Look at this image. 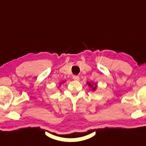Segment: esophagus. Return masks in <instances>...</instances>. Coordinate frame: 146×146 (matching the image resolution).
I'll use <instances>...</instances> for the list:
<instances>
[{"label": "esophagus", "instance_id": "obj_1", "mask_svg": "<svg viewBox=\"0 0 146 146\" xmlns=\"http://www.w3.org/2000/svg\"><path fill=\"white\" fill-rule=\"evenodd\" d=\"M73 78L74 80L78 81V80H80V77H79L78 76H77V75H74V76H73Z\"/></svg>", "mask_w": 146, "mask_h": 146}]
</instances>
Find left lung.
Returning <instances> with one entry per match:
<instances>
[{
	"mask_svg": "<svg viewBox=\"0 0 146 146\" xmlns=\"http://www.w3.org/2000/svg\"><path fill=\"white\" fill-rule=\"evenodd\" d=\"M87 84H88L89 86H90V87H91V88H93V90H96V86H94V87H93L92 84H91L90 83H88V82L87 83Z\"/></svg>",
	"mask_w": 146,
	"mask_h": 146,
	"instance_id": "1",
	"label": "left lung"
}]
</instances>
